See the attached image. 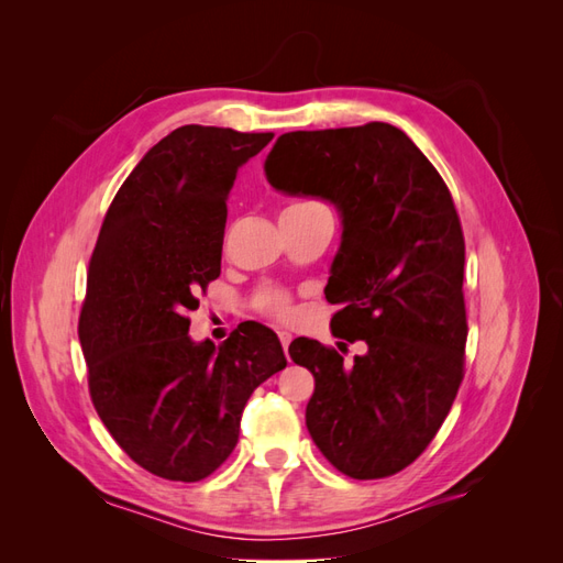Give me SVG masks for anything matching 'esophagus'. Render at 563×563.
Masks as SVG:
<instances>
[{
  "label": "esophagus",
  "mask_w": 563,
  "mask_h": 563,
  "mask_svg": "<svg viewBox=\"0 0 563 563\" xmlns=\"http://www.w3.org/2000/svg\"><path fill=\"white\" fill-rule=\"evenodd\" d=\"M291 340H294L291 333H288V331H279V343H282V347H284V352H288V345H291Z\"/></svg>",
  "instance_id": "34e87169"
}]
</instances>
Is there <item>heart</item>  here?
I'll return each instance as SVG.
<instances>
[{
	"mask_svg": "<svg viewBox=\"0 0 563 563\" xmlns=\"http://www.w3.org/2000/svg\"><path fill=\"white\" fill-rule=\"evenodd\" d=\"M312 203H317V201H291L288 207H284V211H298V209H305V207H312ZM258 308L267 317L277 319V321H288L296 312L291 294L284 291V288H279V286H265L263 288V291L258 294Z\"/></svg>",
	"mask_w": 563,
	"mask_h": 563,
	"instance_id": "b5f03b06",
	"label": "heart"
}]
</instances>
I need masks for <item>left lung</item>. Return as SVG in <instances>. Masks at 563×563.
I'll return each instance as SVG.
<instances>
[{
    "mask_svg": "<svg viewBox=\"0 0 563 563\" xmlns=\"http://www.w3.org/2000/svg\"><path fill=\"white\" fill-rule=\"evenodd\" d=\"M265 174L277 190L343 211L331 329L368 350L345 364L335 347L298 338L288 354L314 376L305 422L323 457L352 479H385L430 446L465 378V236L453 197L385 122L284 133Z\"/></svg>",
    "mask_w": 563,
    "mask_h": 563,
    "instance_id": "8db88e82",
    "label": "left lung"
}]
</instances>
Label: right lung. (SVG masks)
Instances as JSON below:
<instances>
[{"instance_id": "1", "label": "right lung", "mask_w": 563, "mask_h": 563, "mask_svg": "<svg viewBox=\"0 0 563 563\" xmlns=\"http://www.w3.org/2000/svg\"><path fill=\"white\" fill-rule=\"evenodd\" d=\"M272 139L172 131L119 187L91 253L79 312L91 401L119 449L168 482L223 465L253 389L286 366L275 331L255 321L218 347L187 335V314L220 277L236 168Z\"/></svg>"}]
</instances>
